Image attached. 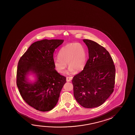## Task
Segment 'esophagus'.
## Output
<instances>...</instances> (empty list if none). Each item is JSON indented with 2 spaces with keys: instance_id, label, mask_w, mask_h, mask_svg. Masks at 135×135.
Segmentation results:
<instances>
[{
  "instance_id": "esophagus-1",
  "label": "esophagus",
  "mask_w": 135,
  "mask_h": 135,
  "mask_svg": "<svg viewBox=\"0 0 135 135\" xmlns=\"http://www.w3.org/2000/svg\"><path fill=\"white\" fill-rule=\"evenodd\" d=\"M73 79V77H70V76H68L66 77V81L67 82H70Z\"/></svg>"
}]
</instances>
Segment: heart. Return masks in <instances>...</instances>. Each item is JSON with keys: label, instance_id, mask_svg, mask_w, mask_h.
Segmentation results:
<instances>
[{"label": "heart", "instance_id": "1", "mask_svg": "<svg viewBox=\"0 0 135 135\" xmlns=\"http://www.w3.org/2000/svg\"><path fill=\"white\" fill-rule=\"evenodd\" d=\"M87 60V54L82 45L74 43L67 44L61 49L58 57L54 60L55 69L59 73H62L67 66H69L67 73L73 74L84 68Z\"/></svg>", "mask_w": 135, "mask_h": 135}]
</instances>
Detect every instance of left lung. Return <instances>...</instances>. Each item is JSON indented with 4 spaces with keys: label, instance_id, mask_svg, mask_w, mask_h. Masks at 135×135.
I'll return each instance as SVG.
<instances>
[{
    "label": "left lung",
    "instance_id": "1",
    "mask_svg": "<svg viewBox=\"0 0 135 135\" xmlns=\"http://www.w3.org/2000/svg\"><path fill=\"white\" fill-rule=\"evenodd\" d=\"M89 58L84 68L74 76V95L83 107L100 106L110 96L114 88L115 68L110 53L96 42L84 39Z\"/></svg>",
    "mask_w": 135,
    "mask_h": 135
}]
</instances>
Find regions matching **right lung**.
Wrapping results in <instances>:
<instances>
[{"label": "right lung", "mask_w": 135, "mask_h": 135, "mask_svg": "<svg viewBox=\"0 0 135 135\" xmlns=\"http://www.w3.org/2000/svg\"><path fill=\"white\" fill-rule=\"evenodd\" d=\"M64 40L43 39L34 42L20 59L17 70L16 83L25 102L36 110H51L57 104L66 77L55 70L53 53ZM29 72L37 80L28 82Z\"/></svg>", "instance_id": "right-lung-1"}]
</instances>
